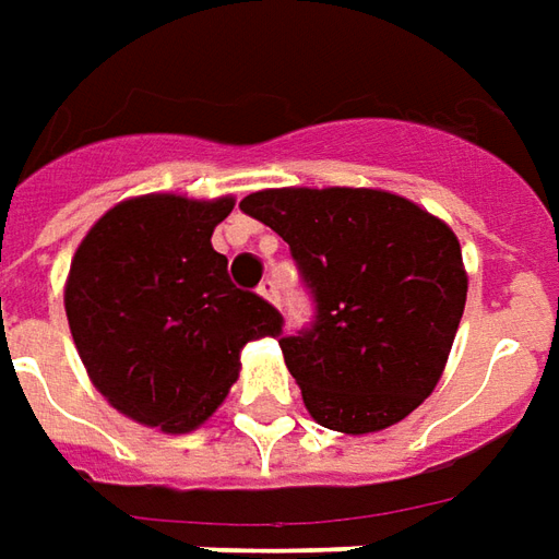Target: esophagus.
<instances>
[{
    "instance_id": "obj_1",
    "label": "esophagus",
    "mask_w": 559,
    "mask_h": 559,
    "mask_svg": "<svg viewBox=\"0 0 559 559\" xmlns=\"http://www.w3.org/2000/svg\"><path fill=\"white\" fill-rule=\"evenodd\" d=\"M258 295H261L264 301H271V304L280 301V292H276V283H273V280H264V283L258 286Z\"/></svg>"
}]
</instances>
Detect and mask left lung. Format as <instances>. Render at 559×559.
Here are the masks:
<instances>
[{"instance_id":"1","label":"left lung","mask_w":559,"mask_h":559,"mask_svg":"<svg viewBox=\"0 0 559 559\" xmlns=\"http://www.w3.org/2000/svg\"><path fill=\"white\" fill-rule=\"evenodd\" d=\"M240 210L288 242L313 301L310 325L280 341L310 417L365 435L429 399L468 292L453 230L368 188L255 191Z\"/></svg>"}]
</instances>
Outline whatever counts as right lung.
Instances as JSON below:
<instances>
[{
	"instance_id": "obj_1",
	"label": "right lung",
	"mask_w": 559,
	"mask_h": 559,
	"mask_svg": "<svg viewBox=\"0 0 559 559\" xmlns=\"http://www.w3.org/2000/svg\"><path fill=\"white\" fill-rule=\"evenodd\" d=\"M230 210V198L124 200L69 267V329L94 386L160 432L198 429L240 374L242 344L283 331L280 310L234 286L210 242Z\"/></svg>"
}]
</instances>
